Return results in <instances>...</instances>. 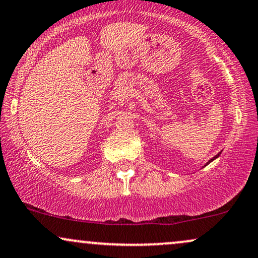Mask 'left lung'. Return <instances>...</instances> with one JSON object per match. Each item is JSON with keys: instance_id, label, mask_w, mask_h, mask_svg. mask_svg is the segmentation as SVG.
Returning a JSON list of instances; mask_svg holds the SVG:
<instances>
[{"instance_id": "left-lung-1", "label": "left lung", "mask_w": 258, "mask_h": 258, "mask_svg": "<svg viewBox=\"0 0 258 258\" xmlns=\"http://www.w3.org/2000/svg\"><path fill=\"white\" fill-rule=\"evenodd\" d=\"M218 156H219V154H218V155H216V156H214V157H213V159L209 161V162H212V161H213V160H215V159H216V157H218ZM209 162H208V163H209Z\"/></svg>"}]
</instances>
